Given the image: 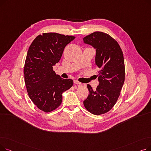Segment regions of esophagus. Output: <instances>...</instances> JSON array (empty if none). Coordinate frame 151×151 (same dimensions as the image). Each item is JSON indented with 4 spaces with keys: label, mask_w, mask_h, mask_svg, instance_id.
<instances>
[{
    "label": "esophagus",
    "mask_w": 151,
    "mask_h": 151,
    "mask_svg": "<svg viewBox=\"0 0 151 151\" xmlns=\"http://www.w3.org/2000/svg\"><path fill=\"white\" fill-rule=\"evenodd\" d=\"M74 83H75V84H78V85H81V84H82L81 83L79 82V81H77V80H74Z\"/></svg>",
    "instance_id": "esophagus-1"
}]
</instances>
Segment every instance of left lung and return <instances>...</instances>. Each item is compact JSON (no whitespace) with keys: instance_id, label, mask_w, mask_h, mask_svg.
Here are the masks:
<instances>
[{"instance_id":"left-lung-1","label":"left lung","mask_w":151,"mask_h":151,"mask_svg":"<svg viewBox=\"0 0 151 151\" xmlns=\"http://www.w3.org/2000/svg\"><path fill=\"white\" fill-rule=\"evenodd\" d=\"M83 41L96 49V65L100 68L99 84L96 90L87 85L89 96L83 104L88 111L100 115L111 109L120 96L125 80L123 52L113 38L101 32L85 37Z\"/></svg>"}]
</instances>
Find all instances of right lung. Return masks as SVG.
I'll use <instances>...</instances> for the list:
<instances>
[{"label":"right lung","instance_id":"right-lung-1","mask_svg":"<svg viewBox=\"0 0 151 151\" xmlns=\"http://www.w3.org/2000/svg\"><path fill=\"white\" fill-rule=\"evenodd\" d=\"M75 37L58 33L38 35L29 47L24 68L25 84L30 99L40 110L49 113L60 106L62 93L73 84L53 71L65 47Z\"/></svg>","mask_w":151,"mask_h":151}]
</instances>
